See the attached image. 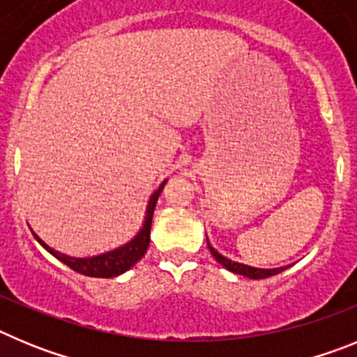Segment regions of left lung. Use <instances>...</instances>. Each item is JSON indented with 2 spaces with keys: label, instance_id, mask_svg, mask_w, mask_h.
Here are the masks:
<instances>
[{
  "label": "left lung",
  "instance_id": "1",
  "mask_svg": "<svg viewBox=\"0 0 357 357\" xmlns=\"http://www.w3.org/2000/svg\"><path fill=\"white\" fill-rule=\"evenodd\" d=\"M207 247H209V250H211V254H213L214 259L222 264L223 268H227V270L232 273H238V275L248 277V279H266V277L277 275V273H280L282 270H286V266L270 268V270H266V268H254V266H247V264L236 263V261H230V259H227V257H223L220 252H216L213 247H211L209 239H207Z\"/></svg>",
  "mask_w": 357,
  "mask_h": 357
}]
</instances>
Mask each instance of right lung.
<instances>
[{
	"instance_id": "right-lung-1",
	"label": "right lung",
	"mask_w": 357,
	"mask_h": 357,
	"mask_svg": "<svg viewBox=\"0 0 357 357\" xmlns=\"http://www.w3.org/2000/svg\"><path fill=\"white\" fill-rule=\"evenodd\" d=\"M164 184L159 185L155 193L150 197V202H148L146 207V216H144V223L141 227V230L137 232L134 239L127 243V245H123V247L116 248V250L105 252L102 255H94V257H69V255L61 254V252L53 250L52 247H48L43 239L39 238L37 234L36 239L43 245L53 257H56L59 261L69 266L75 272L82 273V275L87 277H103V279H109V277H116L125 273L127 270H130L137 261L141 259L144 255V252L148 250V245H150V229H151V216H153V209H155L157 198H159L160 191H162Z\"/></svg>"
}]
</instances>
